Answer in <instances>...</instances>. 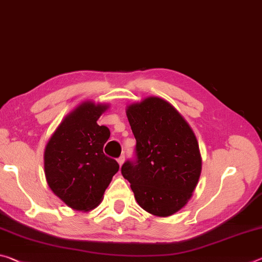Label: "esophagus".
<instances>
[{"instance_id": "obj_1", "label": "esophagus", "mask_w": 262, "mask_h": 262, "mask_svg": "<svg viewBox=\"0 0 262 262\" xmlns=\"http://www.w3.org/2000/svg\"><path fill=\"white\" fill-rule=\"evenodd\" d=\"M118 162H119V165H120V167H121V165L123 164V162H124V155H121V156H120L119 159H118Z\"/></svg>"}]
</instances>
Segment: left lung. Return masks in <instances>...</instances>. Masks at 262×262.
I'll use <instances>...</instances> for the list:
<instances>
[{"label":"left lung","instance_id":"8db88e82","mask_svg":"<svg viewBox=\"0 0 262 262\" xmlns=\"http://www.w3.org/2000/svg\"><path fill=\"white\" fill-rule=\"evenodd\" d=\"M127 116L136 146L134 159L122 165V176L143 210L171 215L188 203L201 176L196 136L163 99L150 97L130 105Z\"/></svg>","mask_w":262,"mask_h":262}]
</instances>
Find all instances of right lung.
<instances>
[{"instance_id": "right-lung-1", "label": "right lung", "mask_w": 262, "mask_h": 262, "mask_svg": "<svg viewBox=\"0 0 262 262\" xmlns=\"http://www.w3.org/2000/svg\"><path fill=\"white\" fill-rule=\"evenodd\" d=\"M105 105L84 102L63 120L44 154L48 184L66 205L89 211L100 204L119 171V163L103 154L111 132L97 123Z\"/></svg>"}]
</instances>
